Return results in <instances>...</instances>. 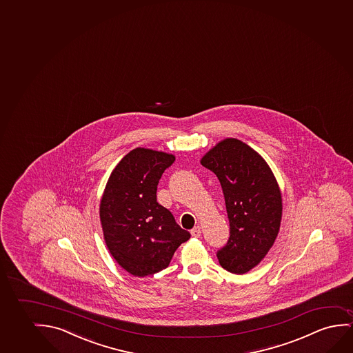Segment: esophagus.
<instances>
[{"label": "esophagus", "instance_id": "1", "mask_svg": "<svg viewBox=\"0 0 353 353\" xmlns=\"http://www.w3.org/2000/svg\"><path fill=\"white\" fill-rule=\"evenodd\" d=\"M202 234V230H201V226H194V229L191 230V234L194 236V237H199Z\"/></svg>", "mask_w": 353, "mask_h": 353}]
</instances>
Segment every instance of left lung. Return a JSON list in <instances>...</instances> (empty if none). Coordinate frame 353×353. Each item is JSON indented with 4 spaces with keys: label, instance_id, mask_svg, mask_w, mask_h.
Masks as SVG:
<instances>
[{
    "label": "left lung",
    "instance_id": "left-lung-1",
    "mask_svg": "<svg viewBox=\"0 0 353 353\" xmlns=\"http://www.w3.org/2000/svg\"><path fill=\"white\" fill-rule=\"evenodd\" d=\"M201 164L221 184L230 221L228 244L218 252L225 270L243 274L272 248L282 220V194L268 162L249 145L226 138L209 150Z\"/></svg>",
    "mask_w": 353,
    "mask_h": 353
}]
</instances>
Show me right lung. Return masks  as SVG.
Returning <instances> with one entry per match:
<instances>
[{"instance_id":"add662e5","label":"right lung","mask_w":353,"mask_h":353,"mask_svg":"<svg viewBox=\"0 0 353 353\" xmlns=\"http://www.w3.org/2000/svg\"><path fill=\"white\" fill-rule=\"evenodd\" d=\"M175 156L137 148L110 174L100 199L105 243L121 268L146 277L168 268L175 250L190 232L157 202V185Z\"/></svg>"}]
</instances>
